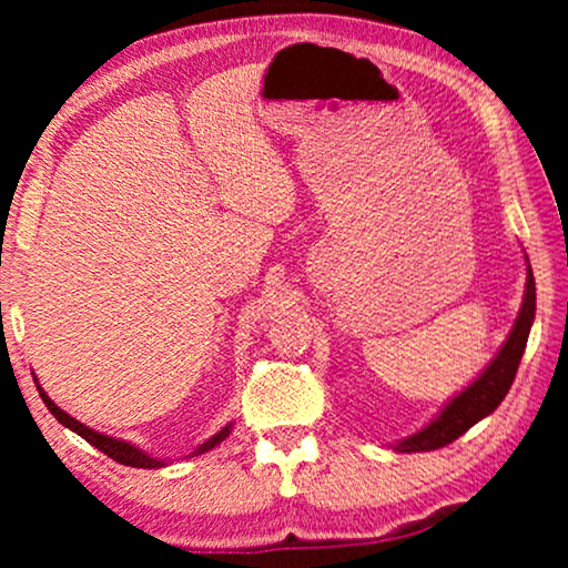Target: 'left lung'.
<instances>
[{
    "label": "left lung",
    "instance_id": "1",
    "mask_svg": "<svg viewBox=\"0 0 568 568\" xmlns=\"http://www.w3.org/2000/svg\"><path fill=\"white\" fill-rule=\"evenodd\" d=\"M535 321V278L530 261H527V284H525V297L523 307L515 325H511L507 341L496 352L491 364L473 379V383L455 395L453 400H447V406L432 418L424 429H418L410 437H403L400 442L390 445L395 453H429V449H439L463 437L473 424H478L480 418L494 414L496 406L504 400V395L509 393L511 383H515L519 359H523L527 336H530Z\"/></svg>",
    "mask_w": 568,
    "mask_h": 568
}]
</instances>
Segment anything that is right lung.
<instances>
[{"label":"right lung","mask_w":568,"mask_h":568,"mask_svg":"<svg viewBox=\"0 0 568 568\" xmlns=\"http://www.w3.org/2000/svg\"><path fill=\"white\" fill-rule=\"evenodd\" d=\"M38 385V383H36ZM38 393H41V398H43V403H45V408L51 410L53 416H57V422L59 424H64L67 429H72L74 434H80L82 439H88L92 447H98L100 453L103 455H108V457H113L115 463H121V465H131V468H144V470H152V468H165L168 465V460H160V457H152L150 453H144V449H139L136 445H131V442H123V439H115V437H108V434H100V432H95V429H90V426H84L82 422H77V418H72L67 414V410H61L57 403H53L49 395L43 393V387L38 385ZM230 432H232V422L227 424V426H222L220 432L214 434V437H209L204 445H199L196 449H193L191 453V457H196V455H204V453H209V449L212 447H216L220 445V442H224L230 437Z\"/></svg>","instance_id":"right-lung-1"}]
</instances>
